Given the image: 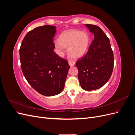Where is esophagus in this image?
<instances>
[{"mask_svg": "<svg viewBox=\"0 0 135 135\" xmlns=\"http://www.w3.org/2000/svg\"><path fill=\"white\" fill-rule=\"evenodd\" d=\"M68 62H69V65H70V66H74V65H75V61H74L73 60H69V61H68Z\"/></svg>", "mask_w": 135, "mask_h": 135, "instance_id": "obj_1", "label": "esophagus"}]
</instances>
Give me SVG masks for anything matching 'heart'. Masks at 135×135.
Masks as SVG:
<instances>
[{
	"label": "heart",
	"instance_id": "1",
	"mask_svg": "<svg viewBox=\"0 0 135 135\" xmlns=\"http://www.w3.org/2000/svg\"><path fill=\"white\" fill-rule=\"evenodd\" d=\"M56 43L57 48H68V54L71 58L80 57L86 52L89 43V35L86 31L70 30L62 32Z\"/></svg>",
	"mask_w": 135,
	"mask_h": 135
}]
</instances>
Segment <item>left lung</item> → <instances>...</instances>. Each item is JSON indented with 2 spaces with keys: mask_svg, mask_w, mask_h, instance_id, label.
Instances as JSON below:
<instances>
[{
  "mask_svg": "<svg viewBox=\"0 0 135 135\" xmlns=\"http://www.w3.org/2000/svg\"><path fill=\"white\" fill-rule=\"evenodd\" d=\"M85 25L93 34L94 39L87 54L75 65L81 88L92 91L100 88L109 80L113 70L114 55L109 39L101 28L91 24Z\"/></svg>",
  "mask_w": 135,
  "mask_h": 135,
  "instance_id": "left-lung-1",
  "label": "left lung"
}]
</instances>
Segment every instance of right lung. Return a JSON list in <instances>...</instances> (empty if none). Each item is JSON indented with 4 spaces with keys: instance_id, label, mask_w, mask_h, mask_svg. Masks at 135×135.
Returning <instances> with one entry per match:
<instances>
[{
    "instance_id": "right-lung-1",
    "label": "right lung",
    "mask_w": 135,
    "mask_h": 135,
    "mask_svg": "<svg viewBox=\"0 0 135 135\" xmlns=\"http://www.w3.org/2000/svg\"><path fill=\"white\" fill-rule=\"evenodd\" d=\"M56 26L44 25L28 31L20 48L23 74L40 94L52 96L64 88L70 66L54 52Z\"/></svg>"
}]
</instances>
